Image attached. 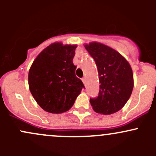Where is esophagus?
Segmentation results:
<instances>
[{"label":"esophagus","mask_w":156,"mask_h":156,"mask_svg":"<svg viewBox=\"0 0 156 156\" xmlns=\"http://www.w3.org/2000/svg\"><path fill=\"white\" fill-rule=\"evenodd\" d=\"M81 80H82L83 83H84V84H85V83H86V78H82V79H81Z\"/></svg>","instance_id":"obj_1"}]
</instances>
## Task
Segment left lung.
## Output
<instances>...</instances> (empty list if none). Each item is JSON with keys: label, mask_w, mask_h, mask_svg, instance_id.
<instances>
[{"label": "left lung", "mask_w": 156, "mask_h": 156, "mask_svg": "<svg viewBox=\"0 0 156 156\" xmlns=\"http://www.w3.org/2000/svg\"><path fill=\"white\" fill-rule=\"evenodd\" d=\"M97 66L100 92L90 103L97 113L111 115L123 108L133 87L132 69L122 54L110 47L98 42L84 44Z\"/></svg>", "instance_id": "1"}]
</instances>
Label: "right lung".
<instances>
[{
  "label": "right lung",
  "instance_id": "obj_1",
  "mask_svg": "<svg viewBox=\"0 0 156 156\" xmlns=\"http://www.w3.org/2000/svg\"><path fill=\"white\" fill-rule=\"evenodd\" d=\"M77 45L55 42L35 58L29 72V87L44 111L59 114L72 108L84 87L73 64Z\"/></svg>",
  "mask_w": 156,
  "mask_h": 156
}]
</instances>
